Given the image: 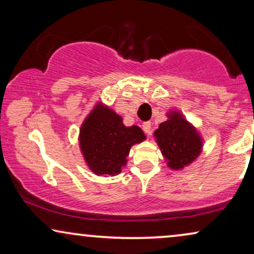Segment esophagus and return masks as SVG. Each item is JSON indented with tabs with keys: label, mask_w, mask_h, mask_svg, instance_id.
I'll return each instance as SVG.
<instances>
[{
	"label": "esophagus",
	"mask_w": 254,
	"mask_h": 254,
	"mask_svg": "<svg viewBox=\"0 0 254 254\" xmlns=\"http://www.w3.org/2000/svg\"><path fill=\"white\" fill-rule=\"evenodd\" d=\"M142 128H143V130L149 135L151 133V123L147 121V123H144L143 125H142Z\"/></svg>",
	"instance_id": "esophagus-1"
}]
</instances>
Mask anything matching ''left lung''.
<instances>
[{
	"instance_id": "1",
	"label": "left lung",
	"mask_w": 254,
	"mask_h": 254,
	"mask_svg": "<svg viewBox=\"0 0 254 254\" xmlns=\"http://www.w3.org/2000/svg\"><path fill=\"white\" fill-rule=\"evenodd\" d=\"M168 117L155 130L154 136L169 168L182 170L199 157L202 138L179 111H171Z\"/></svg>"
}]
</instances>
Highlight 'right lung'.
<instances>
[{
	"label": "right lung",
	"mask_w": 254,
	"mask_h": 254,
	"mask_svg": "<svg viewBox=\"0 0 254 254\" xmlns=\"http://www.w3.org/2000/svg\"><path fill=\"white\" fill-rule=\"evenodd\" d=\"M79 147L89 169L97 176H116L127 164L131 145L145 135L140 127H126L123 118L98 103L83 121Z\"/></svg>",
	"instance_id": "obj_1"
}]
</instances>
